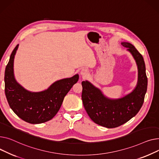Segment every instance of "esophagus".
Instances as JSON below:
<instances>
[{
  "mask_svg": "<svg viewBox=\"0 0 159 159\" xmlns=\"http://www.w3.org/2000/svg\"><path fill=\"white\" fill-rule=\"evenodd\" d=\"M81 76L85 77L89 74V71H88V70H87L85 69H83L81 71Z\"/></svg>",
  "mask_w": 159,
  "mask_h": 159,
  "instance_id": "obj_1",
  "label": "esophagus"
}]
</instances>
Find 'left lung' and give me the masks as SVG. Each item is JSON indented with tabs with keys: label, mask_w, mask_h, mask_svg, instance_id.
Wrapping results in <instances>:
<instances>
[{
	"label": "left lung",
	"mask_w": 159,
	"mask_h": 159,
	"mask_svg": "<svg viewBox=\"0 0 159 159\" xmlns=\"http://www.w3.org/2000/svg\"><path fill=\"white\" fill-rule=\"evenodd\" d=\"M136 61L138 83L136 88L127 96L118 99H110L88 81H82L81 98L90 118L100 126L108 128L118 127L134 117L142 107L147 90L148 78L143 56L129 43L123 42Z\"/></svg>",
	"instance_id": "8db88e82"
}]
</instances>
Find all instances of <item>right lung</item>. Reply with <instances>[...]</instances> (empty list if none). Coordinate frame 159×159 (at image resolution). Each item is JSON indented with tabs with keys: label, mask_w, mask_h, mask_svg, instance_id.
<instances>
[{
	"label": "right lung",
	"mask_w": 159,
	"mask_h": 159,
	"mask_svg": "<svg viewBox=\"0 0 159 159\" xmlns=\"http://www.w3.org/2000/svg\"><path fill=\"white\" fill-rule=\"evenodd\" d=\"M17 45L6 65L5 94L15 114L27 123L40 124L52 119L60 110L65 96L79 79L78 74L54 82L46 90L31 92L18 84L13 74V61Z\"/></svg>",
	"instance_id": "obj_1"
}]
</instances>
